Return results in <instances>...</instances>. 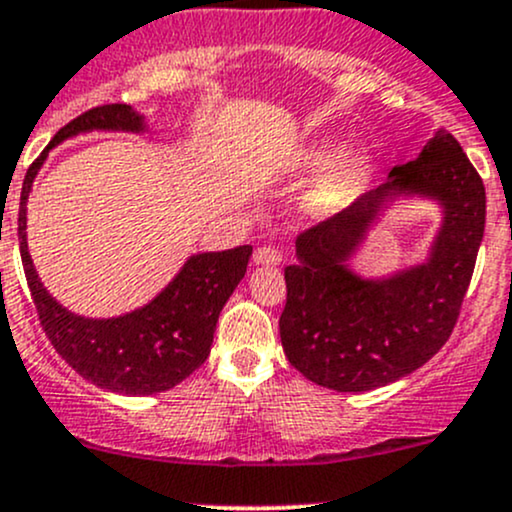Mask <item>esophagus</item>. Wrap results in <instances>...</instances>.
<instances>
[{
    "mask_svg": "<svg viewBox=\"0 0 512 512\" xmlns=\"http://www.w3.org/2000/svg\"><path fill=\"white\" fill-rule=\"evenodd\" d=\"M255 265H267V267H277L279 262H282V252H279V247L274 245H265V247H257L255 250Z\"/></svg>",
    "mask_w": 512,
    "mask_h": 512,
    "instance_id": "34e87169",
    "label": "esophagus"
}]
</instances>
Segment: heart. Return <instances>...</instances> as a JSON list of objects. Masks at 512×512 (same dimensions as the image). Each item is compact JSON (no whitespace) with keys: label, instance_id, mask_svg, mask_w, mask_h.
I'll use <instances>...</instances> for the list:
<instances>
[{"label":"heart","instance_id":"b5f03b06","mask_svg":"<svg viewBox=\"0 0 512 512\" xmlns=\"http://www.w3.org/2000/svg\"><path fill=\"white\" fill-rule=\"evenodd\" d=\"M340 143H320L313 150H308L303 157V167H323L333 157L340 155ZM369 177V157L364 153H347L342 155L323 177L318 179L316 187L308 194V211L316 216H330L340 211L342 206L350 204L364 187Z\"/></svg>","mask_w":512,"mask_h":512}]
</instances>
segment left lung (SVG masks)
<instances>
[{
  "label": "left lung",
  "instance_id": "1",
  "mask_svg": "<svg viewBox=\"0 0 512 512\" xmlns=\"http://www.w3.org/2000/svg\"><path fill=\"white\" fill-rule=\"evenodd\" d=\"M398 193L435 198L443 209L431 257L386 280L346 267L385 201ZM486 226V189L462 145L437 131L389 182L296 238L284 269L279 335L291 367L333 391H372L423 367L445 345L474 274Z\"/></svg>",
  "mask_w": 512,
  "mask_h": 512
}]
</instances>
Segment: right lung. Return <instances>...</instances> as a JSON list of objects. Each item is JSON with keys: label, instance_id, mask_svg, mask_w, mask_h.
Here are the masks:
<instances>
[{"label": "right lung", "instance_id": "right-lung-1", "mask_svg": "<svg viewBox=\"0 0 512 512\" xmlns=\"http://www.w3.org/2000/svg\"><path fill=\"white\" fill-rule=\"evenodd\" d=\"M89 131H145L143 116L126 104L84 111L60 128L28 167L19 206V245L38 320L58 355L94 386L126 396H150L182 384L211 352L218 316L245 277L250 245L192 255L153 301L119 318H84L60 306L43 289L26 245V201L48 150Z\"/></svg>", "mask_w": 512, "mask_h": 512}]
</instances>
